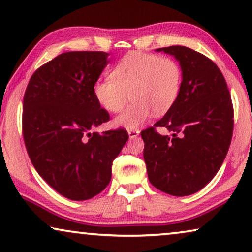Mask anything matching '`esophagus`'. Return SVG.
<instances>
[{
    "mask_svg": "<svg viewBox=\"0 0 252 252\" xmlns=\"http://www.w3.org/2000/svg\"><path fill=\"white\" fill-rule=\"evenodd\" d=\"M139 134H140L139 129H128L129 139H135V137L139 136Z\"/></svg>",
    "mask_w": 252,
    "mask_h": 252,
    "instance_id": "1",
    "label": "esophagus"
}]
</instances>
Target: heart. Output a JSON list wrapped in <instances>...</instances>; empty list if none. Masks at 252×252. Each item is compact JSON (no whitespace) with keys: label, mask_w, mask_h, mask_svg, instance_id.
<instances>
[{"label":"heart","mask_w":252,"mask_h":252,"mask_svg":"<svg viewBox=\"0 0 252 252\" xmlns=\"http://www.w3.org/2000/svg\"><path fill=\"white\" fill-rule=\"evenodd\" d=\"M111 77L94 84L93 94L106 111L118 113L125 108L129 95L133 103L113 125L134 129L149 118L164 116L180 95L182 70L171 57L132 51L126 54L111 71Z\"/></svg>","instance_id":"1"}]
</instances>
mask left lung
<instances>
[{"label":"left lung","instance_id":"obj_1","mask_svg":"<svg viewBox=\"0 0 252 252\" xmlns=\"http://www.w3.org/2000/svg\"><path fill=\"white\" fill-rule=\"evenodd\" d=\"M175 57L182 70L180 95L153 127L141 132L150 184L173 196H188L205 187L228 153L234 128L230 93L219 67L184 46L159 48ZM165 128L172 137L161 136Z\"/></svg>","mask_w":252,"mask_h":252}]
</instances>
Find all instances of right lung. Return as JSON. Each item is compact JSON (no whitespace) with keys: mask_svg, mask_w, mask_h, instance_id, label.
Masks as SVG:
<instances>
[{"mask_svg":"<svg viewBox=\"0 0 252 252\" xmlns=\"http://www.w3.org/2000/svg\"><path fill=\"white\" fill-rule=\"evenodd\" d=\"M104 51H68L40 66L23 102V136L33 166L64 197L85 201L104 190L128 134L91 130L110 116L93 94Z\"/></svg>","mask_w":252,"mask_h":252,"instance_id":"obj_1","label":"right lung"}]
</instances>
